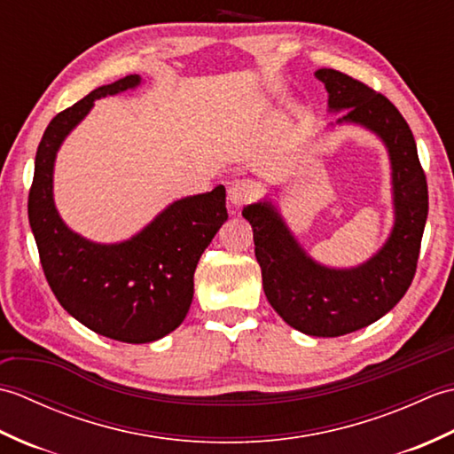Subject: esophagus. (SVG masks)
I'll return each mask as SVG.
<instances>
[{"label": "esophagus", "mask_w": 454, "mask_h": 454, "mask_svg": "<svg viewBox=\"0 0 454 454\" xmlns=\"http://www.w3.org/2000/svg\"><path fill=\"white\" fill-rule=\"evenodd\" d=\"M255 197V185L252 181H236L232 183V187L228 189V200L236 210L239 207H244L246 202H249Z\"/></svg>", "instance_id": "34e87169"}]
</instances>
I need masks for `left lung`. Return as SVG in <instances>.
I'll return each instance as SVG.
<instances>
[{"mask_svg": "<svg viewBox=\"0 0 454 454\" xmlns=\"http://www.w3.org/2000/svg\"><path fill=\"white\" fill-rule=\"evenodd\" d=\"M316 78L325 85L330 111H345L337 124H361L388 150L394 228L387 244L359 267L332 269L304 252L269 200L247 205L242 215L254 228L269 304L298 332L337 337L371 325L406 294L418 269L429 197L416 140L400 111L369 85L332 67L317 70Z\"/></svg>", "mask_w": 454, "mask_h": 454, "instance_id": "obj_1", "label": "left lung"}]
</instances>
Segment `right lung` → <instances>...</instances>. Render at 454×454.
<instances>
[{"label":"right lung","mask_w":454,"mask_h":454,"mask_svg":"<svg viewBox=\"0 0 454 454\" xmlns=\"http://www.w3.org/2000/svg\"><path fill=\"white\" fill-rule=\"evenodd\" d=\"M132 74L93 90L48 124L35 158L28 222L48 285L58 302L91 332L122 343H150L185 320L192 275L202 252L228 218L226 189L171 202L127 242L95 244L72 232L52 195L56 152L95 99L140 85Z\"/></svg>","instance_id":"right-lung-1"}]
</instances>
